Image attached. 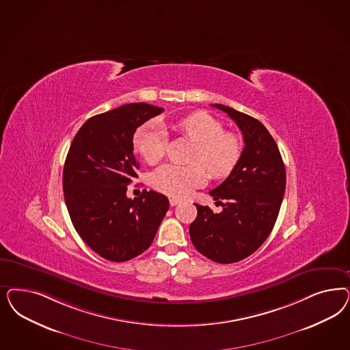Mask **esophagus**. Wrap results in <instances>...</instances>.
<instances>
[{"label": "esophagus", "mask_w": 350, "mask_h": 350, "mask_svg": "<svg viewBox=\"0 0 350 350\" xmlns=\"http://www.w3.org/2000/svg\"><path fill=\"white\" fill-rule=\"evenodd\" d=\"M169 201L170 204H171L172 207H174V206H176L178 203L180 202V200H179V198H174V197H172V198H170Z\"/></svg>", "instance_id": "34e87169"}]
</instances>
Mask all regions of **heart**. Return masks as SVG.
<instances>
[{"label":"heart","mask_w":350,"mask_h":350,"mask_svg":"<svg viewBox=\"0 0 350 350\" xmlns=\"http://www.w3.org/2000/svg\"><path fill=\"white\" fill-rule=\"evenodd\" d=\"M183 135L197 143L191 166L167 163L152 174V185L159 192L184 197L207 179V171L214 178H226L237 166L241 158V143L237 136L226 133L223 124L206 112L185 116L175 124ZM134 147L142 158L153 165L165 154L166 135L156 122L143 124L134 137Z\"/></svg>","instance_id":"heart-1"}]
</instances>
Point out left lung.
<instances>
[{"mask_svg":"<svg viewBox=\"0 0 350 350\" xmlns=\"http://www.w3.org/2000/svg\"><path fill=\"white\" fill-rule=\"evenodd\" d=\"M236 121L245 148L237 166L210 192L223 211L196 203L197 217L189 226L194 247L220 264L237 262L254 254L271 234L282 204L286 169L273 136L256 118L215 104Z\"/></svg>","mask_w":350,"mask_h":350,"instance_id":"left-lung-1","label":"left lung"}]
</instances>
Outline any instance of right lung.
Instances as JSON below:
<instances>
[{
	"label": "right lung",
	"instance_id": "right-lung-1",
	"mask_svg": "<svg viewBox=\"0 0 350 350\" xmlns=\"http://www.w3.org/2000/svg\"><path fill=\"white\" fill-rule=\"evenodd\" d=\"M162 111L131 103L96 114L81 126L68 150L63 191L72 224L91 250L109 261L143 254L169 210L161 193L143 191L134 200L126 196L139 169L136 129Z\"/></svg>",
	"mask_w": 350,
	"mask_h": 350
}]
</instances>
